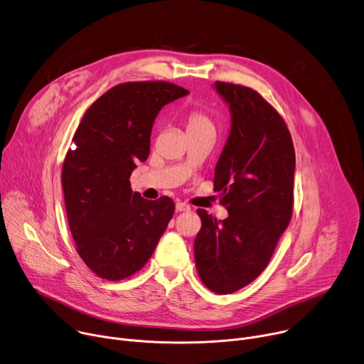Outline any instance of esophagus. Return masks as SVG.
I'll use <instances>...</instances> for the list:
<instances>
[{"label": "esophagus", "instance_id": "34e87169", "mask_svg": "<svg viewBox=\"0 0 364 364\" xmlns=\"http://www.w3.org/2000/svg\"><path fill=\"white\" fill-rule=\"evenodd\" d=\"M176 209H177L178 212H190L191 207H190L187 203H184V201H178V203L176 204Z\"/></svg>", "mask_w": 364, "mask_h": 364}]
</instances>
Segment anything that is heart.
I'll use <instances>...</instances> for the list:
<instances>
[{"label":"heart","instance_id":"obj_1","mask_svg":"<svg viewBox=\"0 0 364 364\" xmlns=\"http://www.w3.org/2000/svg\"><path fill=\"white\" fill-rule=\"evenodd\" d=\"M187 134L200 132L204 129H215L210 117L200 109H191L184 117Z\"/></svg>","mask_w":364,"mask_h":364}]
</instances>
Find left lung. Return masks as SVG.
<instances>
[{"label": "left lung", "mask_w": 364, "mask_h": 364, "mask_svg": "<svg viewBox=\"0 0 364 364\" xmlns=\"http://www.w3.org/2000/svg\"><path fill=\"white\" fill-rule=\"evenodd\" d=\"M215 86L232 114L213 178L229 218L197 209L194 257L207 288L232 294L262 274L291 222L295 151L284 118L256 90L219 80Z\"/></svg>", "instance_id": "left-lung-1"}]
</instances>
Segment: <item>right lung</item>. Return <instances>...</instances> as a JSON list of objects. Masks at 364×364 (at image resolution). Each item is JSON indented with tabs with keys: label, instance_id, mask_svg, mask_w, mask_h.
<instances>
[{
	"label": "right lung",
	"instance_id": "right-lung-1",
	"mask_svg": "<svg viewBox=\"0 0 364 364\" xmlns=\"http://www.w3.org/2000/svg\"><path fill=\"white\" fill-rule=\"evenodd\" d=\"M187 93L164 80L119 83L92 103L73 135L62 170L68 222L79 256L99 278L138 272L174 215L170 197L145 200L129 176L148 159L155 117Z\"/></svg>",
	"mask_w": 364,
	"mask_h": 364
}]
</instances>
